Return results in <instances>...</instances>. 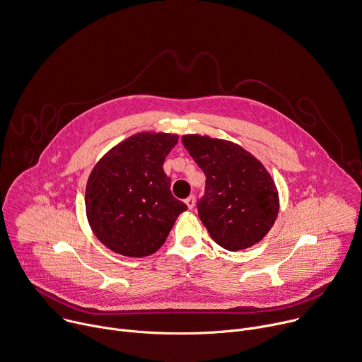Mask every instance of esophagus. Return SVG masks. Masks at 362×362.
<instances>
[{
    "label": "esophagus",
    "instance_id": "1",
    "mask_svg": "<svg viewBox=\"0 0 362 362\" xmlns=\"http://www.w3.org/2000/svg\"><path fill=\"white\" fill-rule=\"evenodd\" d=\"M185 204H187V206L191 209V208H194V205H195V197L194 195H189L187 199H185Z\"/></svg>",
    "mask_w": 362,
    "mask_h": 362
}]
</instances>
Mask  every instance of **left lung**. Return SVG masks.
<instances>
[{"instance_id":"obj_1","label":"left lung","mask_w":362,"mask_h":362,"mask_svg":"<svg viewBox=\"0 0 362 362\" xmlns=\"http://www.w3.org/2000/svg\"><path fill=\"white\" fill-rule=\"evenodd\" d=\"M182 144L206 177L197 208L211 238L228 251L259 243L279 209L278 191L265 167L231 141L188 134Z\"/></svg>"}]
</instances>
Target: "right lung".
Segmentation results:
<instances>
[{"instance_id": "obj_1", "label": "right lung", "mask_w": 362, "mask_h": 362, "mask_svg": "<svg viewBox=\"0 0 362 362\" xmlns=\"http://www.w3.org/2000/svg\"><path fill=\"white\" fill-rule=\"evenodd\" d=\"M177 142V134L138 132L111 148L91 171L87 218L111 251L135 258L154 254L187 209L173 197L163 168Z\"/></svg>"}]
</instances>
